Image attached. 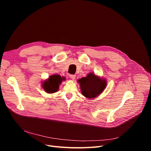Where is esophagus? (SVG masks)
I'll return each mask as SVG.
<instances>
[{
    "instance_id": "34e87169",
    "label": "esophagus",
    "mask_w": 151,
    "mask_h": 151,
    "mask_svg": "<svg viewBox=\"0 0 151 151\" xmlns=\"http://www.w3.org/2000/svg\"><path fill=\"white\" fill-rule=\"evenodd\" d=\"M70 77L71 80H75V78H76V75H70Z\"/></svg>"
}]
</instances>
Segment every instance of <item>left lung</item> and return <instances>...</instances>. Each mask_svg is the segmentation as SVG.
I'll return each mask as SVG.
<instances>
[{"label": "left lung", "mask_w": 151, "mask_h": 151, "mask_svg": "<svg viewBox=\"0 0 151 151\" xmlns=\"http://www.w3.org/2000/svg\"><path fill=\"white\" fill-rule=\"evenodd\" d=\"M81 93L88 99H94L102 93L106 87V81L94 73H90L87 76L79 79Z\"/></svg>", "instance_id": "obj_1"}]
</instances>
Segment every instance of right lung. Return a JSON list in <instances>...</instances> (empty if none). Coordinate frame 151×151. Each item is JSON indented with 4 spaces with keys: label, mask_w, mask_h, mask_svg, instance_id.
I'll list each match as a JSON object with an SVG mask.
<instances>
[{
    "label": "right lung",
    "mask_w": 151,
    "mask_h": 151,
    "mask_svg": "<svg viewBox=\"0 0 151 151\" xmlns=\"http://www.w3.org/2000/svg\"><path fill=\"white\" fill-rule=\"evenodd\" d=\"M65 80V78L64 77L61 78L59 75H51L43 83V88L47 93H54L58 91L59 84Z\"/></svg>",
    "instance_id": "obj_1"
}]
</instances>
